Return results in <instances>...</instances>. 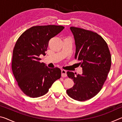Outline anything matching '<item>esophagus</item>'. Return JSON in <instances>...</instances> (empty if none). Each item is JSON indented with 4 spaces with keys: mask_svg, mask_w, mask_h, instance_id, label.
<instances>
[{
    "mask_svg": "<svg viewBox=\"0 0 122 122\" xmlns=\"http://www.w3.org/2000/svg\"><path fill=\"white\" fill-rule=\"evenodd\" d=\"M61 76L62 77H66L67 76V73H66V71L65 70H61Z\"/></svg>",
    "mask_w": 122,
    "mask_h": 122,
    "instance_id": "obj_1",
    "label": "esophagus"
}]
</instances>
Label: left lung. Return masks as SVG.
<instances>
[{
    "instance_id": "8db88e82",
    "label": "left lung",
    "mask_w": 122,
    "mask_h": 122,
    "mask_svg": "<svg viewBox=\"0 0 122 122\" xmlns=\"http://www.w3.org/2000/svg\"><path fill=\"white\" fill-rule=\"evenodd\" d=\"M75 39V59L80 61L82 75L67 71L74 85L67 90L70 97L85 101L96 96L107 80L111 67V57L108 45L100 35L84 29L71 27Z\"/></svg>"
}]
</instances>
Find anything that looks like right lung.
I'll list each match as a JSON object with an SVG mask.
<instances>
[{
  "mask_svg": "<svg viewBox=\"0 0 122 122\" xmlns=\"http://www.w3.org/2000/svg\"><path fill=\"white\" fill-rule=\"evenodd\" d=\"M62 26H36L25 31L16 41L13 51L12 69L18 86L30 97L46 94L61 76L59 68H49L40 63L46 55L49 40L64 29Z\"/></svg>",
  "mask_w": 122,
  "mask_h": 122,
  "instance_id": "add662e5",
  "label": "right lung"
}]
</instances>
